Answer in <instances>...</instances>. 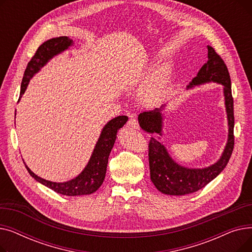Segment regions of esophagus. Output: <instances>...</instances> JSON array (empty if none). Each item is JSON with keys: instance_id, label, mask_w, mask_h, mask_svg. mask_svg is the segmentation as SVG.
Returning a JSON list of instances; mask_svg holds the SVG:
<instances>
[{"instance_id": "34e87169", "label": "esophagus", "mask_w": 252, "mask_h": 252, "mask_svg": "<svg viewBox=\"0 0 252 252\" xmlns=\"http://www.w3.org/2000/svg\"><path fill=\"white\" fill-rule=\"evenodd\" d=\"M126 126L131 128V129H139V124L137 122V119L136 118H129L127 124H126Z\"/></svg>"}]
</instances>
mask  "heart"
Returning a JSON list of instances; mask_svg holds the SVG:
<instances>
[{
	"label": "heart",
	"mask_w": 252,
	"mask_h": 252,
	"mask_svg": "<svg viewBox=\"0 0 252 252\" xmlns=\"http://www.w3.org/2000/svg\"><path fill=\"white\" fill-rule=\"evenodd\" d=\"M170 81V69L165 65L157 67L138 90V98L146 106H154L159 103L165 95Z\"/></svg>",
	"instance_id": "1"
}]
</instances>
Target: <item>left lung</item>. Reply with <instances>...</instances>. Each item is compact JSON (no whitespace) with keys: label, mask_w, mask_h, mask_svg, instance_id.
<instances>
[{"label":"left lung","mask_w":252,"mask_h":252,"mask_svg":"<svg viewBox=\"0 0 252 252\" xmlns=\"http://www.w3.org/2000/svg\"><path fill=\"white\" fill-rule=\"evenodd\" d=\"M207 62L202 66L187 89L205 83H218L223 86L224 105L228 117L229 135L226 147L220 159L213 165L204 168H188L178 164L168 154L164 145L155 137L149 142L150 178L158 191L167 195L182 196L194 193L205 187L217 178L229 162L234 148V101L232 97L231 78L226 64L210 46H207ZM160 108L144 111L139 114L138 121L142 129L147 133L162 135V110Z\"/></svg>","instance_id":"obj_1"}]
</instances>
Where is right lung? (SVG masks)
I'll return each mask as SVG.
<instances>
[{
	"mask_svg": "<svg viewBox=\"0 0 252 252\" xmlns=\"http://www.w3.org/2000/svg\"><path fill=\"white\" fill-rule=\"evenodd\" d=\"M72 39L68 36H59L48 39L38 47L24 71L19 100L24 94L32 77L44 67L50 59L67 50L72 46ZM127 119L128 117L126 115L117 116L105 125L87 166L76 178L70 181L63 183L47 181L41 177H37L28 165H25V167L35 181L59 194L66 196H78L94 193L100 188L105 179L108 157L115 143L117 130L126 125Z\"/></svg>",
	"mask_w": 252,
	"mask_h": 252,
	"instance_id": "right-lung-1",
	"label": "right lung"
}]
</instances>
